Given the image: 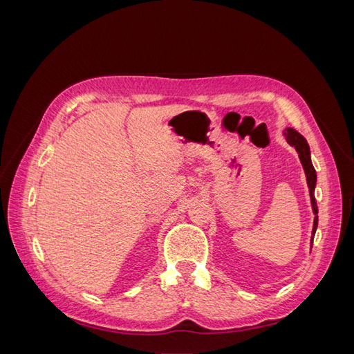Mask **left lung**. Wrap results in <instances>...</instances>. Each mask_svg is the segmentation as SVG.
Returning <instances> with one entry per match:
<instances>
[{
	"label": "left lung",
	"instance_id": "1",
	"mask_svg": "<svg viewBox=\"0 0 354 354\" xmlns=\"http://www.w3.org/2000/svg\"><path fill=\"white\" fill-rule=\"evenodd\" d=\"M283 136L286 138V142L295 147L298 158H299V160H301V165L304 168L306 178H307L310 201H312V209H313V214H315L312 239H310V250H312L313 238H315V233H316V229H317V203H316V198H315V187H316V180H317L316 169L312 164V158H310V146H308L306 138L301 134H299L297 130H294V128H285Z\"/></svg>",
	"mask_w": 354,
	"mask_h": 354
}]
</instances>
